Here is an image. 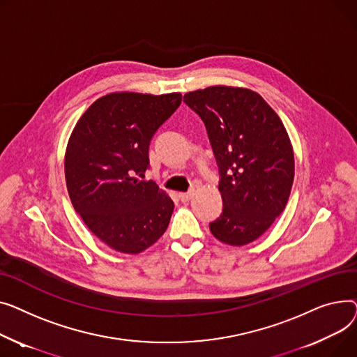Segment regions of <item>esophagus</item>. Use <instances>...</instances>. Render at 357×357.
<instances>
[{
	"label": "esophagus",
	"mask_w": 357,
	"mask_h": 357,
	"mask_svg": "<svg viewBox=\"0 0 357 357\" xmlns=\"http://www.w3.org/2000/svg\"><path fill=\"white\" fill-rule=\"evenodd\" d=\"M193 195H195L193 192H185V193H180L178 197H180L181 202H188V200H190V199L193 197Z\"/></svg>",
	"instance_id": "esophagus-1"
}]
</instances>
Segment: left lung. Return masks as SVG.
Masks as SVG:
<instances>
[{
    "instance_id": "1",
    "label": "left lung",
    "mask_w": 357,
    "mask_h": 357,
    "mask_svg": "<svg viewBox=\"0 0 357 357\" xmlns=\"http://www.w3.org/2000/svg\"><path fill=\"white\" fill-rule=\"evenodd\" d=\"M184 102L204 122L219 167L223 211L211 232L232 246L254 242L282 213L294 181L284 123L245 88L211 86L185 93Z\"/></svg>"
}]
</instances>
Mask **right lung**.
<instances>
[{"label": "right lung", "mask_w": 357, "mask_h": 357, "mask_svg": "<svg viewBox=\"0 0 357 357\" xmlns=\"http://www.w3.org/2000/svg\"><path fill=\"white\" fill-rule=\"evenodd\" d=\"M180 103L181 93H109L72 131L65 155L72 204L92 234L118 252H142L170 223L173 200L142 178L151 138Z\"/></svg>", "instance_id": "obj_1"}]
</instances>
